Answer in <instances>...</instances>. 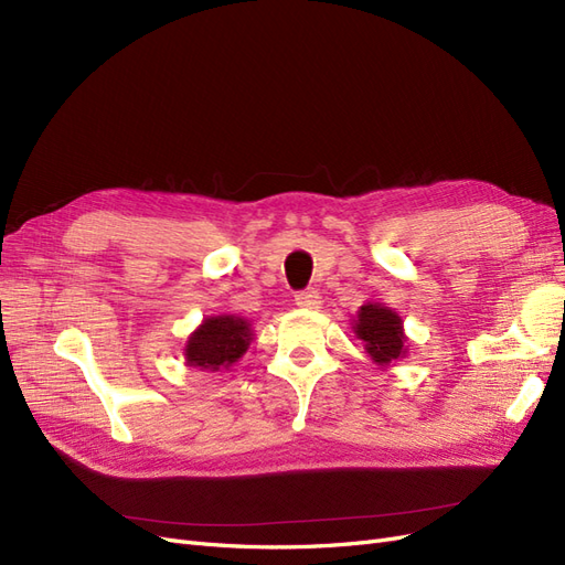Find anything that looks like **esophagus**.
Masks as SVG:
<instances>
[{
    "instance_id": "1",
    "label": "esophagus",
    "mask_w": 565,
    "mask_h": 565,
    "mask_svg": "<svg viewBox=\"0 0 565 565\" xmlns=\"http://www.w3.org/2000/svg\"><path fill=\"white\" fill-rule=\"evenodd\" d=\"M295 301L297 306H301V309H318L320 306V292L318 289H301V292L295 295Z\"/></svg>"
}]
</instances>
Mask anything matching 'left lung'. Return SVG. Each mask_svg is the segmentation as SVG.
<instances>
[{
    "instance_id": "8db88e82",
    "label": "left lung",
    "mask_w": 565,
    "mask_h": 565,
    "mask_svg": "<svg viewBox=\"0 0 565 565\" xmlns=\"http://www.w3.org/2000/svg\"><path fill=\"white\" fill-rule=\"evenodd\" d=\"M403 320L382 303H365L358 311L355 334L365 341L372 361L386 365L405 353L403 349Z\"/></svg>"
}]
</instances>
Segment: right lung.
<instances>
[{
	"mask_svg": "<svg viewBox=\"0 0 565 565\" xmlns=\"http://www.w3.org/2000/svg\"><path fill=\"white\" fill-rule=\"evenodd\" d=\"M249 347V324L243 318L218 316L207 318L200 330L188 339L185 358L195 367H212L231 365L241 358Z\"/></svg>",
	"mask_w": 565,
	"mask_h": 565,
	"instance_id": "right-lung-1",
	"label": "right lung"
}]
</instances>
